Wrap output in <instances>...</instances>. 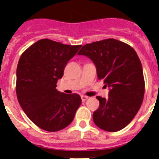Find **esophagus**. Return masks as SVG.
<instances>
[{"label":"esophagus","mask_w":159,"mask_h":159,"mask_svg":"<svg viewBox=\"0 0 159 159\" xmlns=\"http://www.w3.org/2000/svg\"><path fill=\"white\" fill-rule=\"evenodd\" d=\"M88 99V96H85V95H82V96H81V99H82L83 102H85Z\"/></svg>","instance_id":"1"}]
</instances>
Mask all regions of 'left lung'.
Instances as JSON below:
<instances>
[{"mask_svg": "<svg viewBox=\"0 0 159 159\" xmlns=\"http://www.w3.org/2000/svg\"><path fill=\"white\" fill-rule=\"evenodd\" d=\"M78 55L92 60L97 77L109 88L107 99L96 97L99 107L93 113L94 123L106 131L122 130L138 113L145 92L143 67L137 53L127 43L107 39L85 44Z\"/></svg>", "mask_w": 159, "mask_h": 159, "instance_id": "left-lung-1", "label": "left lung"}]
</instances>
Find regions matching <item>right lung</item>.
Masks as SVG:
<instances>
[{"label":"right lung","mask_w":159,"mask_h":159,"mask_svg":"<svg viewBox=\"0 0 159 159\" xmlns=\"http://www.w3.org/2000/svg\"><path fill=\"white\" fill-rule=\"evenodd\" d=\"M81 47L43 39L30 46L20 58L16 96L26 116L43 130L54 132L67 127L80 106L78 94L67 95L56 88L67 62Z\"/></svg>","instance_id":"right-lung-1"}]
</instances>
